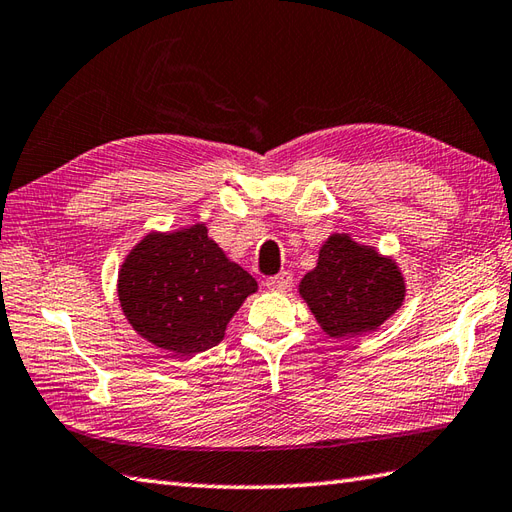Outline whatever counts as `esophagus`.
Instances as JSON below:
<instances>
[{
	"label": "esophagus",
	"mask_w": 512,
	"mask_h": 512,
	"mask_svg": "<svg viewBox=\"0 0 512 512\" xmlns=\"http://www.w3.org/2000/svg\"><path fill=\"white\" fill-rule=\"evenodd\" d=\"M290 285H292L290 272H279V275L266 279V288L272 292H288Z\"/></svg>",
	"instance_id": "esophagus-1"
}]
</instances>
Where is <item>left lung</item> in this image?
I'll list each match as a JSON object with an SVG mask.
<instances>
[{"label":"left lung","mask_w":512,"mask_h":512,"mask_svg":"<svg viewBox=\"0 0 512 512\" xmlns=\"http://www.w3.org/2000/svg\"><path fill=\"white\" fill-rule=\"evenodd\" d=\"M299 296L329 338L349 340L382 327L406 301V277L395 257L331 233L316 266L299 283Z\"/></svg>","instance_id":"8db88e82"}]
</instances>
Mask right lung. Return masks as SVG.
<instances>
[{"label":"right lung","mask_w":512,"mask_h":512,"mask_svg":"<svg viewBox=\"0 0 512 512\" xmlns=\"http://www.w3.org/2000/svg\"><path fill=\"white\" fill-rule=\"evenodd\" d=\"M257 281L211 240L205 224L150 231L130 248L117 275L126 320L157 349L196 355L224 331Z\"/></svg>","instance_id":"obj_1"}]
</instances>
